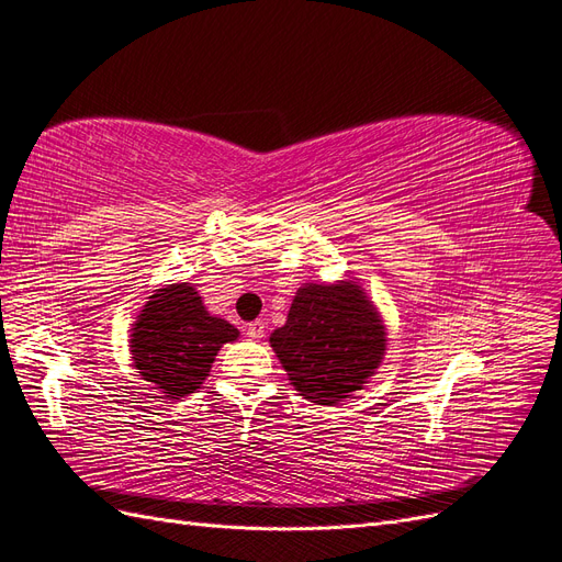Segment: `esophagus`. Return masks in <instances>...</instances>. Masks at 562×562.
<instances>
[{"label":"esophagus","instance_id":"esophagus-1","mask_svg":"<svg viewBox=\"0 0 562 562\" xmlns=\"http://www.w3.org/2000/svg\"><path fill=\"white\" fill-rule=\"evenodd\" d=\"M245 331H248V336L252 340H259V338L265 336V322H252V324H248V328H245Z\"/></svg>","mask_w":562,"mask_h":562}]
</instances>
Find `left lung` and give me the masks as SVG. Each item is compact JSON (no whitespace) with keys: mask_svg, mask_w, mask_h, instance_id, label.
Here are the masks:
<instances>
[{"mask_svg":"<svg viewBox=\"0 0 562 562\" xmlns=\"http://www.w3.org/2000/svg\"><path fill=\"white\" fill-rule=\"evenodd\" d=\"M386 324L358 279L303 283L269 336L300 395L334 405L362 391L386 355Z\"/></svg>","mask_w":562,"mask_h":562,"instance_id":"left-lung-1","label":"left lung"}]
</instances>
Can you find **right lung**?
<instances>
[{"instance_id":"1","label":"right lung","mask_w":562,"mask_h":562,"mask_svg":"<svg viewBox=\"0 0 562 562\" xmlns=\"http://www.w3.org/2000/svg\"><path fill=\"white\" fill-rule=\"evenodd\" d=\"M240 336L234 324L210 314L195 285L167 283L153 291L135 317L128 350L138 374L167 398L195 393L224 344Z\"/></svg>"}]
</instances>
